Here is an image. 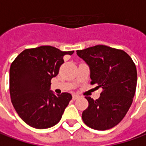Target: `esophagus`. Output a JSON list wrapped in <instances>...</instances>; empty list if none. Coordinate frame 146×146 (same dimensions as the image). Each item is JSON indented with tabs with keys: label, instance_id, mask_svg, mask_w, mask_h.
I'll list each match as a JSON object with an SVG mask.
<instances>
[{
	"label": "esophagus",
	"instance_id": "1",
	"mask_svg": "<svg viewBox=\"0 0 146 146\" xmlns=\"http://www.w3.org/2000/svg\"><path fill=\"white\" fill-rule=\"evenodd\" d=\"M78 98H79V96H78V95H73V100H77Z\"/></svg>",
	"mask_w": 146,
	"mask_h": 146
}]
</instances>
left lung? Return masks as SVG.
I'll return each instance as SVG.
<instances>
[{
  "label": "left lung",
  "instance_id": "8db88e82",
  "mask_svg": "<svg viewBox=\"0 0 146 146\" xmlns=\"http://www.w3.org/2000/svg\"><path fill=\"white\" fill-rule=\"evenodd\" d=\"M90 66L91 84L102 88L100 98L86 96L89 105L82 112L84 123L105 131L119 123L129 110L136 88L135 63L123 50L97 45L77 50Z\"/></svg>",
  "mask_w": 146,
  "mask_h": 146
}]
</instances>
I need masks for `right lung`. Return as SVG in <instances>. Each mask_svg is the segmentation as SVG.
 Segmentation results:
<instances>
[{"label": "right lung", "instance_id": "right-lung-1", "mask_svg": "<svg viewBox=\"0 0 146 146\" xmlns=\"http://www.w3.org/2000/svg\"><path fill=\"white\" fill-rule=\"evenodd\" d=\"M50 46L26 49L12 62L10 68L11 102L19 116L36 129H46L60 121L71 94L55 96L50 90V81L60 71L64 55Z\"/></svg>", "mask_w": 146, "mask_h": 146}]
</instances>
